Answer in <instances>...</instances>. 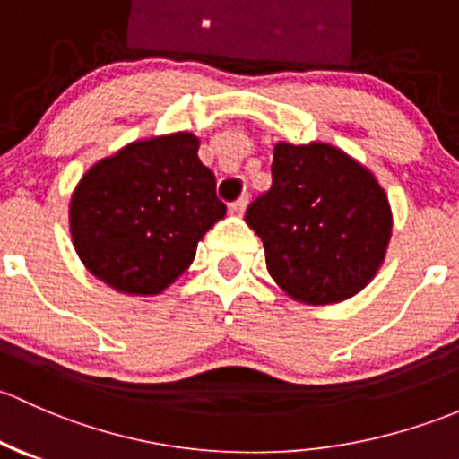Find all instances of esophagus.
I'll return each instance as SVG.
<instances>
[{
	"label": "esophagus",
	"instance_id": "1",
	"mask_svg": "<svg viewBox=\"0 0 459 459\" xmlns=\"http://www.w3.org/2000/svg\"><path fill=\"white\" fill-rule=\"evenodd\" d=\"M245 207H247V196H240L238 198V201H234V203H231V205H230V212H231V214H243V212H245Z\"/></svg>",
	"mask_w": 459,
	"mask_h": 459
}]
</instances>
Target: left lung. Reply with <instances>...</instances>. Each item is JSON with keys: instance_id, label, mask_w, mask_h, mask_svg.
<instances>
[{"instance_id": "left-lung-1", "label": "left lung", "mask_w": 459, "mask_h": 459, "mask_svg": "<svg viewBox=\"0 0 459 459\" xmlns=\"http://www.w3.org/2000/svg\"><path fill=\"white\" fill-rule=\"evenodd\" d=\"M269 276L302 305H335L385 263L394 214L371 169L329 143L273 145L272 187L247 207Z\"/></svg>"}]
</instances>
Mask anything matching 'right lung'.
Listing matches in <instances>:
<instances>
[{
	"mask_svg": "<svg viewBox=\"0 0 459 459\" xmlns=\"http://www.w3.org/2000/svg\"><path fill=\"white\" fill-rule=\"evenodd\" d=\"M198 145L192 132L132 141L94 163L74 187L68 210L74 252L119 294H160L225 216Z\"/></svg>",
	"mask_w": 459,
	"mask_h": 459,
	"instance_id": "obj_1",
	"label": "right lung"
}]
</instances>
